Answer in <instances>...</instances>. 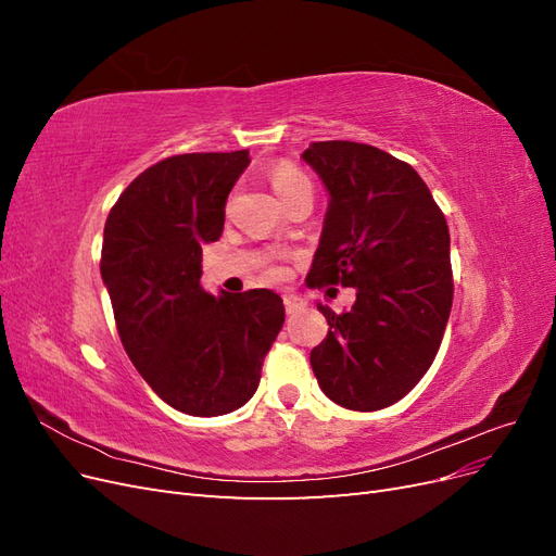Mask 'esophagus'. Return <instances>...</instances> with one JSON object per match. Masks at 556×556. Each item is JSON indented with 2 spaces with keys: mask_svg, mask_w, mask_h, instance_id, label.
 Listing matches in <instances>:
<instances>
[{
  "mask_svg": "<svg viewBox=\"0 0 556 556\" xmlns=\"http://www.w3.org/2000/svg\"><path fill=\"white\" fill-rule=\"evenodd\" d=\"M282 301H285V311H288V315H296L306 308V301L294 296V294H285Z\"/></svg>",
  "mask_w": 556,
  "mask_h": 556,
  "instance_id": "esophagus-1",
  "label": "esophagus"
}]
</instances>
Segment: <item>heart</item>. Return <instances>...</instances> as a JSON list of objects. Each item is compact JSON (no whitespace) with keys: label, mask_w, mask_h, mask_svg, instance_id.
I'll use <instances>...</instances> for the list:
<instances>
[{"label":"heart","mask_w":556,"mask_h":556,"mask_svg":"<svg viewBox=\"0 0 556 556\" xmlns=\"http://www.w3.org/2000/svg\"><path fill=\"white\" fill-rule=\"evenodd\" d=\"M271 188L280 197V201H285L294 192L311 188V180L306 178L304 172H299L296 166L282 162V164H276L271 169Z\"/></svg>","instance_id":"1"}]
</instances>
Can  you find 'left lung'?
Listing matches in <instances>:
<instances>
[{
	"label": "left lung",
	"mask_w": 556,
	"mask_h": 556,
	"mask_svg": "<svg viewBox=\"0 0 556 556\" xmlns=\"http://www.w3.org/2000/svg\"><path fill=\"white\" fill-rule=\"evenodd\" d=\"M304 162L329 204L308 288L343 285L357 301L327 317L311 350L313 374L333 403L359 413L392 406L422 380L452 308L450 231L427 182L410 164L355 141H317Z\"/></svg>",
	"instance_id": "left-lung-1"
}]
</instances>
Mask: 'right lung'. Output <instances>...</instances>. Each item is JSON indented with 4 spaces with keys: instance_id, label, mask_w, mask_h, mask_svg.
Returning <instances> with one entry per match:
<instances>
[{
    "instance_id": "add662e5",
    "label": "right lung",
    "mask_w": 556,
    "mask_h": 556,
    "mask_svg": "<svg viewBox=\"0 0 556 556\" xmlns=\"http://www.w3.org/2000/svg\"><path fill=\"white\" fill-rule=\"evenodd\" d=\"M248 150L166 157L129 182L106 217L102 280L131 364L172 408L215 417L255 394L285 323L271 290L208 294L201 248L220 239Z\"/></svg>"
}]
</instances>
